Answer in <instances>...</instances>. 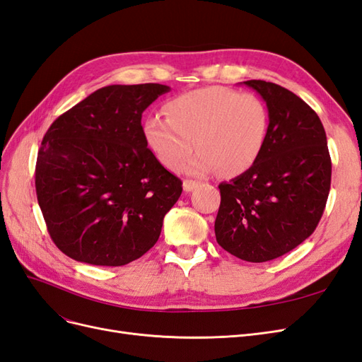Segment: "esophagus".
<instances>
[{
  "label": "esophagus",
  "instance_id": "1",
  "mask_svg": "<svg viewBox=\"0 0 362 362\" xmlns=\"http://www.w3.org/2000/svg\"><path fill=\"white\" fill-rule=\"evenodd\" d=\"M196 181H193V180H184V182H182V187H184V192H192L194 187H196Z\"/></svg>",
  "mask_w": 362,
  "mask_h": 362
}]
</instances>
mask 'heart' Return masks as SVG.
Here are the masks:
<instances>
[{
    "mask_svg": "<svg viewBox=\"0 0 362 362\" xmlns=\"http://www.w3.org/2000/svg\"><path fill=\"white\" fill-rule=\"evenodd\" d=\"M166 117L151 116L144 134L157 158L180 169L194 145L185 170L205 175L221 170L237 177L254 166L266 145L270 125L267 104L250 93L226 87H201L164 104Z\"/></svg>",
    "mask_w": 362,
    "mask_h": 362,
    "instance_id": "b5f03b06",
    "label": "heart"
}]
</instances>
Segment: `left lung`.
I'll list each match as a JSON object with an SVG mask.
<instances>
[{
	"mask_svg": "<svg viewBox=\"0 0 362 362\" xmlns=\"http://www.w3.org/2000/svg\"><path fill=\"white\" fill-rule=\"evenodd\" d=\"M270 113L269 136L254 166L218 184L217 243L234 257L264 262L282 257L319 225L331 189L325 128L313 108L275 83L249 80Z\"/></svg>",
	"mask_w": 362,
	"mask_h": 362,
	"instance_id": "1",
	"label": "left lung"
}]
</instances>
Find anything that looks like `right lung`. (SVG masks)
Returning a JSON list of instances; mask_svg holds the SVG:
<instances>
[{
    "label": "right lung",
    "instance_id": "1",
    "mask_svg": "<svg viewBox=\"0 0 362 362\" xmlns=\"http://www.w3.org/2000/svg\"><path fill=\"white\" fill-rule=\"evenodd\" d=\"M169 90L157 83L105 86L48 128L37 154L36 193L64 255L117 267L157 243L182 182L148 148L141 113Z\"/></svg>",
    "mask_w": 362,
    "mask_h": 362
}]
</instances>
